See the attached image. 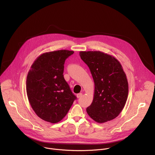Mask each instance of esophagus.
<instances>
[{
    "label": "esophagus",
    "instance_id": "obj_1",
    "mask_svg": "<svg viewBox=\"0 0 155 155\" xmlns=\"http://www.w3.org/2000/svg\"><path fill=\"white\" fill-rule=\"evenodd\" d=\"M82 95H83L82 93H78V94H77V98H80L82 96Z\"/></svg>",
    "mask_w": 155,
    "mask_h": 155
}]
</instances>
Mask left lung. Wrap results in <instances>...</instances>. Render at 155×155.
Here are the masks:
<instances>
[{"label": "left lung", "instance_id": "1", "mask_svg": "<svg viewBox=\"0 0 155 155\" xmlns=\"http://www.w3.org/2000/svg\"><path fill=\"white\" fill-rule=\"evenodd\" d=\"M80 56L94 82V97L87 114L99 123L114 120L123 110L128 96V82L122 65L113 56L99 51H80Z\"/></svg>", "mask_w": 155, "mask_h": 155}]
</instances>
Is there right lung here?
Returning a JSON list of instances; mask_svg holds the SVG:
<instances>
[{
  "label": "right lung",
  "instance_id": "obj_1",
  "mask_svg": "<svg viewBox=\"0 0 155 155\" xmlns=\"http://www.w3.org/2000/svg\"><path fill=\"white\" fill-rule=\"evenodd\" d=\"M74 53L62 50L43 53L27 76L26 92L31 107L39 118L51 123L62 120L77 99L63 75L65 61Z\"/></svg>",
  "mask_w": 155,
  "mask_h": 155
}]
</instances>
